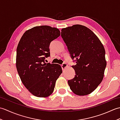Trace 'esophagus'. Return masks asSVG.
Segmentation results:
<instances>
[{
    "label": "esophagus",
    "instance_id": "esophagus-1",
    "mask_svg": "<svg viewBox=\"0 0 120 120\" xmlns=\"http://www.w3.org/2000/svg\"><path fill=\"white\" fill-rule=\"evenodd\" d=\"M68 67V65L67 63H63V64L61 65V68H62L63 70H64L65 69V68Z\"/></svg>",
    "mask_w": 120,
    "mask_h": 120
}]
</instances>
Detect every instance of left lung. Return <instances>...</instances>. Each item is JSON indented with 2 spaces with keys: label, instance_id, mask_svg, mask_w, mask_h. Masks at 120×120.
Segmentation results:
<instances>
[{
  "label": "left lung",
  "instance_id": "1",
  "mask_svg": "<svg viewBox=\"0 0 120 120\" xmlns=\"http://www.w3.org/2000/svg\"><path fill=\"white\" fill-rule=\"evenodd\" d=\"M61 35L72 59L75 77L68 80L76 95H86L98 87L104 77L107 65L105 50L98 37L86 26L74 25L61 30Z\"/></svg>",
  "mask_w": 120,
  "mask_h": 120
}]
</instances>
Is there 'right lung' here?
Instances as JSON below:
<instances>
[{
  "instance_id": "add662e5",
  "label": "right lung",
  "mask_w": 120,
  "mask_h": 120,
  "mask_svg": "<svg viewBox=\"0 0 120 120\" xmlns=\"http://www.w3.org/2000/svg\"><path fill=\"white\" fill-rule=\"evenodd\" d=\"M60 35L58 28L36 26L22 35L16 49V66L23 85L33 95L46 98L52 94L56 81L62 73L59 64L46 63L49 45Z\"/></svg>"
}]
</instances>
